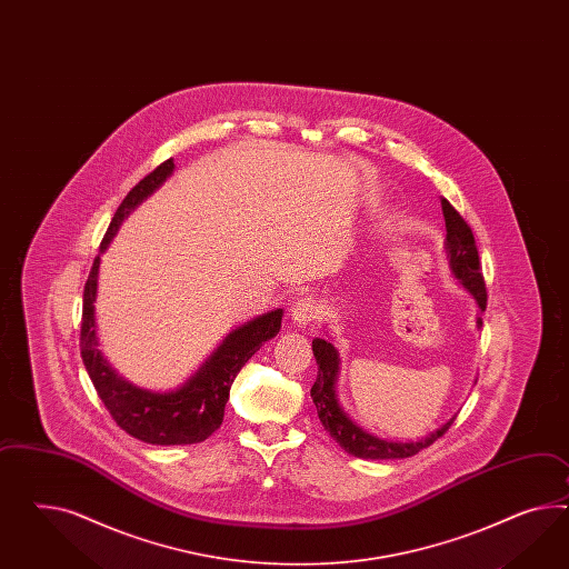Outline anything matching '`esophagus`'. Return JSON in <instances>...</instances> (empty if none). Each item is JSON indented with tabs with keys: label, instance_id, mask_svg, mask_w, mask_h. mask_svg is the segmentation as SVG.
I'll list each match as a JSON object with an SVG mask.
<instances>
[{
	"label": "esophagus",
	"instance_id": "obj_1",
	"mask_svg": "<svg viewBox=\"0 0 569 569\" xmlns=\"http://www.w3.org/2000/svg\"><path fill=\"white\" fill-rule=\"evenodd\" d=\"M292 321L296 327H305L317 317V300L315 298H300L290 308Z\"/></svg>",
	"mask_w": 569,
	"mask_h": 569
}]
</instances>
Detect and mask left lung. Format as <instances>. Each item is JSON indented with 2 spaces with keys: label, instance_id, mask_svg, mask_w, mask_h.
I'll return each instance as SVG.
<instances>
[{
  "label": "left lung",
  "instance_id": "obj_1",
  "mask_svg": "<svg viewBox=\"0 0 569 569\" xmlns=\"http://www.w3.org/2000/svg\"><path fill=\"white\" fill-rule=\"evenodd\" d=\"M441 209L446 217V252L451 276L460 281L461 288L477 300L478 310L485 312L487 308V288L480 273L477 242L470 226L461 219L460 213L449 204V200H441ZM477 327H482L480 315L477 317ZM312 353L319 365L317 381L310 389L312 401L317 406L319 418L325 430L333 437L341 449H346L353 458L362 460H401L416 456L420 449L432 446L446 430L453 425L456 416H451L446 425L432 430L427 437L418 441H391L377 437L360 425H356L350 415L341 408L338 398L339 360L338 348L327 338L312 339Z\"/></svg>",
  "mask_w": 569,
  "mask_h": 569
}]
</instances>
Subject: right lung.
<instances>
[{"label":"right lung","mask_w":569,"mask_h":569,"mask_svg":"<svg viewBox=\"0 0 569 569\" xmlns=\"http://www.w3.org/2000/svg\"><path fill=\"white\" fill-rule=\"evenodd\" d=\"M173 159L163 161L149 176H144L118 207L84 283L80 325L82 362L99 398L106 403L109 415L120 429L151 446H192L211 437L223 422V410L230 400V387L236 375L264 341L276 338L283 317V308H276L231 329L213 353L200 365L199 370L190 379H186V383L171 391H153L130 383L109 365L108 358L99 350L94 321L101 254L108 250L123 219L142 200L149 199L173 173Z\"/></svg>","instance_id":"1"}]
</instances>
